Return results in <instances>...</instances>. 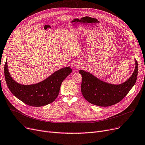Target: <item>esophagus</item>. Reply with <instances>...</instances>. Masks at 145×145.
Listing matches in <instances>:
<instances>
[{"label": "esophagus", "mask_w": 145, "mask_h": 145, "mask_svg": "<svg viewBox=\"0 0 145 145\" xmlns=\"http://www.w3.org/2000/svg\"><path fill=\"white\" fill-rule=\"evenodd\" d=\"M75 67L76 68H80L82 66V63H76L75 64Z\"/></svg>", "instance_id": "esophagus-1"}]
</instances>
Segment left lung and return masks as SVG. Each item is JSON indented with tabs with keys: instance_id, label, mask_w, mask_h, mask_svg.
Instances as JSON below:
<instances>
[{
	"instance_id": "obj_1",
	"label": "left lung",
	"mask_w": 145,
	"mask_h": 145,
	"mask_svg": "<svg viewBox=\"0 0 145 145\" xmlns=\"http://www.w3.org/2000/svg\"><path fill=\"white\" fill-rule=\"evenodd\" d=\"M135 69L131 76L119 85L103 82L83 70L79 72L82 76L81 92L89 103L99 106H109L118 103L127 95L135 85L138 77V64L136 60Z\"/></svg>"
}]
</instances>
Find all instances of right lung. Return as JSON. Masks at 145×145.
Wrapping results in <instances>:
<instances>
[{
    "label": "right lung",
    "instance_id": "add662e5",
    "mask_svg": "<svg viewBox=\"0 0 145 145\" xmlns=\"http://www.w3.org/2000/svg\"><path fill=\"white\" fill-rule=\"evenodd\" d=\"M7 60L5 65V78L12 94L24 103L40 107L52 103L57 97L62 82L72 72L70 66L60 69L45 80L30 85L19 84L10 76Z\"/></svg>",
    "mask_w": 145,
    "mask_h": 145
}]
</instances>
